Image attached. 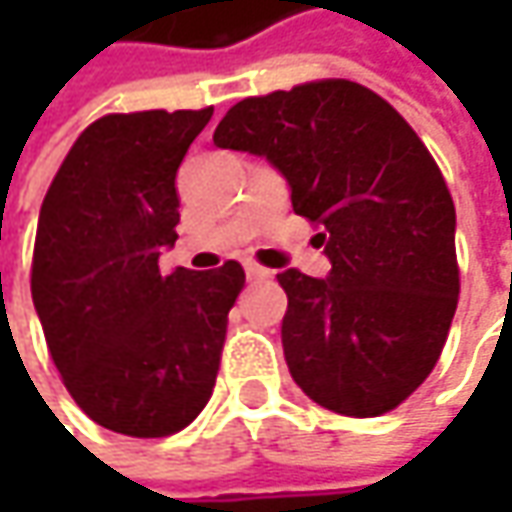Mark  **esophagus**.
I'll use <instances>...</instances> for the list:
<instances>
[{"label": "esophagus", "mask_w": 512, "mask_h": 512, "mask_svg": "<svg viewBox=\"0 0 512 512\" xmlns=\"http://www.w3.org/2000/svg\"><path fill=\"white\" fill-rule=\"evenodd\" d=\"M245 273L250 282H262V279H270L273 276V270H267V267L256 265V262H247Z\"/></svg>", "instance_id": "esophagus-1"}]
</instances>
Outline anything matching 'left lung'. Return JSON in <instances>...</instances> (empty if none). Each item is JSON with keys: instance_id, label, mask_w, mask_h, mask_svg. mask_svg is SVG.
<instances>
[{"instance_id": "8db88e82", "label": "left lung", "mask_w": 512, "mask_h": 512, "mask_svg": "<svg viewBox=\"0 0 512 512\" xmlns=\"http://www.w3.org/2000/svg\"><path fill=\"white\" fill-rule=\"evenodd\" d=\"M265 156L322 225L327 279L290 267L282 347L293 382L342 416H382L430 376L459 305L456 207L430 150L379 93L322 79L250 96L213 133Z\"/></svg>"}]
</instances>
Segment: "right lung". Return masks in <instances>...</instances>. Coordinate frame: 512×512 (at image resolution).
I'll return each mask as SVG.
<instances>
[{
	"label": "right lung",
	"instance_id": "right-lung-1",
	"mask_svg": "<svg viewBox=\"0 0 512 512\" xmlns=\"http://www.w3.org/2000/svg\"><path fill=\"white\" fill-rule=\"evenodd\" d=\"M210 116L213 108L96 119L39 210L30 293L50 359L73 402L113 433H179L216 384L245 270H159L179 225L176 170Z\"/></svg>",
	"mask_w": 512,
	"mask_h": 512
}]
</instances>
